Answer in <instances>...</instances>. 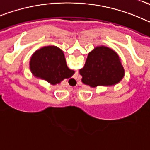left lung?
Listing matches in <instances>:
<instances>
[{
  "instance_id": "left-lung-1",
  "label": "left lung",
  "mask_w": 150,
  "mask_h": 150,
  "mask_svg": "<svg viewBox=\"0 0 150 150\" xmlns=\"http://www.w3.org/2000/svg\"><path fill=\"white\" fill-rule=\"evenodd\" d=\"M82 82L91 88L114 86L124 77L120 57L107 46H97L88 53L84 67L79 70Z\"/></svg>"
}]
</instances>
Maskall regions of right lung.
<instances>
[{
    "label": "right lung",
    "instance_id": "1",
    "mask_svg": "<svg viewBox=\"0 0 150 150\" xmlns=\"http://www.w3.org/2000/svg\"><path fill=\"white\" fill-rule=\"evenodd\" d=\"M30 70L34 76L52 85L60 83L74 74L67 67L63 51L55 46H44L34 52L30 59Z\"/></svg>",
    "mask_w": 150,
    "mask_h": 150
}]
</instances>
